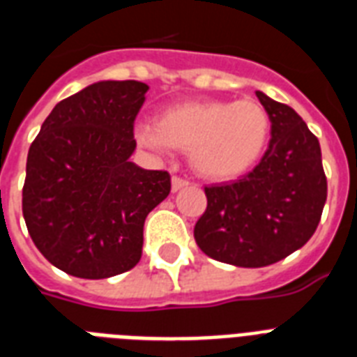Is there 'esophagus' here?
<instances>
[{
  "instance_id": "1",
  "label": "esophagus",
  "mask_w": 357,
  "mask_h": 357,
  "mask_svg": "<svg viewBox=\"0 0 357 357\" xmlns=\"http://www.w3.org/2000/svg\"><path fill=\"white\" fill-rule=\"evenodd\" d=\"M189 185V181L183 178H179V176H174L172 178V190L174 192H178L179 189H183V187H187Z\"/></svg>"
}]
</instances>
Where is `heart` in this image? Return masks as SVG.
<instances>
[{
	"mask_svg": "<svg viewBox=\"0 0 357 357\" xmlns=\"http://www.w3.org/2000/svg\"><path fill=\"white\" fill-rule=\"evenodd\" d=\"M135 137L159 153L190 151L192 167L206 178L234 179L263 155L271 116L255 100L185 102L162 111L157 123H137Z\"/></svg>",
	"mask_w": 357,
	"mask_h": 357,
	"instance_id": "b5f03b06",
	"label": "heart"
}]
</instances>
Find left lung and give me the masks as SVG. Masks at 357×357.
<instances>
[{
	"mask_svg": "<svg viewBox=\"0 0 357 357\" xmlns=\"http://www.w3.org/2000/svg\"><path fill=\"white\" fill-rule=\"evenodd\" d=\"M271 116L259 165L234 183L206 187L196 244L220 263L257 268L302 248L321 222L328 183L321 144L296 111L255 92Z\"/></svg>",
	"mask_w": 357,
	"mask_h": 357,
	"instance_id": "8db88e82",
	"label": "left lung"
}]
</instances>
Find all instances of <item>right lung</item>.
Instances as JSON below:
<instances>
[{"instance_id":"1","label":"right lung","mask_w":357,"mask_h":357,"mask_svg":"<svg viewBox=\"0 0 357 357\" xmlns=\"http://www.w3.org/2000/svg\"><path fill=\"white\" fill-rule=\"evenodd\" d=\"M146 83L100 81L59 102L27 153L22 211L52 265L102 280L142 255L148 213L170 192L167 170L129 161Z\"/></svg>"}]
</instances>
